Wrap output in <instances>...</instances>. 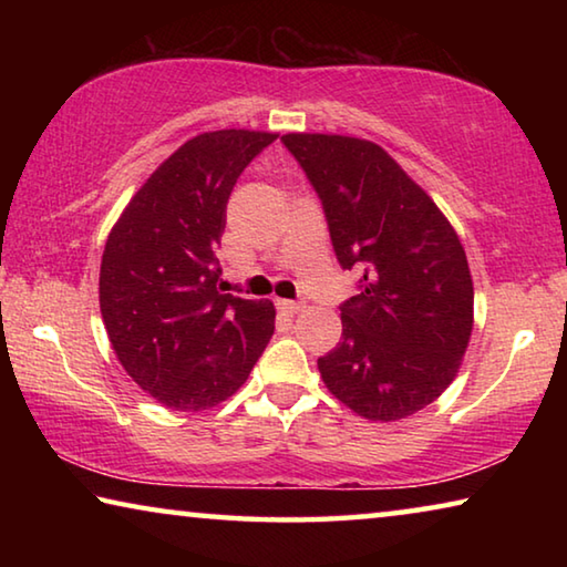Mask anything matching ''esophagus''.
Here are the masks:
<instances>
[{"mask_svg": "<svg viewBox=\"0 0 567 567\" xmlns=\"http://www.w3.org/2000/svg\"><path fill=\"white\" fill-rule=\"evenodd\" d=\"M277 307H280L282 312H287V315H297L302 310V302H295V300H277Z\"/></svg>", "mask_w": 567, "mask_h": 567, "instance_id": "esophagus-1", "label": "esophagus"}]
</instances>
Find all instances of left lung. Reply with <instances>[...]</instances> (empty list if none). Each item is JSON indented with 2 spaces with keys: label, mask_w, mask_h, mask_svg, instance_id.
<instances>
[{
  "label": "left lung",
  "mask_w": 567,
  "mask_h": 567,
  "mask_svg": "<svg viewBox=\"0 0 567 567\" xmlns=\"http://www.w3.org/2000/svg\"><path fill=\"white\" fill-rule=\"evenodd\" d=\"M318 192L342 270V338L318 360L334 398L368 420H402L443 395L473 332V277L460 237L427 192L375 142L285 134Z\"/></svg>",
  "instance_id": "obj_1"
}]
</instances>
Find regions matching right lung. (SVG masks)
<instances>
[{
	"label": "right lung",
	"instance_id": "1",
	"mask_svg": "<svg viewBox=\"0 0 567 567\" xmlns=\"http://www.w3.org/2000/svg\"><path fill=\"white\" fill-rule=\"evenodd\" d=\"M277 134L217 130L152 172L104 245L100 310L122 368L169 410L215 408L245 385L275 305L217 287V245L237 177Z\"/></svg>",
	"mask_w": 567,
	"mask_h": 567
}]
</instances>
